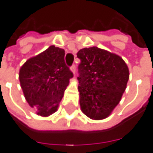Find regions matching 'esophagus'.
<instances>
[{"label":"esophagus","instance_id":"34e87169","mask_svg":"<svg viewBox=\"0 0 153 153\" xmlns=\"http://www.w3.org/2000/svg\"><path fill=\"white\" fill-rule=\"evenodd\" d=\"M71 71H72V72L74 73V74L76 73V65H73L71 67Z\"/></svg>","mask_w":153,"mask_h":153}]
</instances>
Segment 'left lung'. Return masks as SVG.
<instances>
[{
  "mask_svg": "<svg viewBox=\"0 0 153 153\" xmlns=\"http://www.w3.org/2000/svg\"><path fill=\"white\" fill-rule=\"evenodd\" d=\"M80 106L92 120L107 118L121 99L129 71L121 57L93 46L77 52Z\"/></svg>",
  "mask_w": 153,
  "mask_h": 153,
  "instance_id": "obj_1",
  "label": "left lung"
}]
</instances>
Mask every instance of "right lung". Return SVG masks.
I'll list each match as a JSON object with an SVG mask.
<instances>
[{
	"mask_svg": "<svg viewBox=\"0 0 153 153\" xmlns=\"http://www.w3.org/2000/svg\"><path fill=\"white\" fill-rule=\"evenodd\" d=\"M65 50L51 45L27 60L19 70L20 86L37 114L49 116L57 110L73 73L65 65Z\"/></svg>",
	"mask_w": 153,
	"mask_h": 153,
	"instance_id": "obj_1",
	"label": "right lung"
}]
</instances>
